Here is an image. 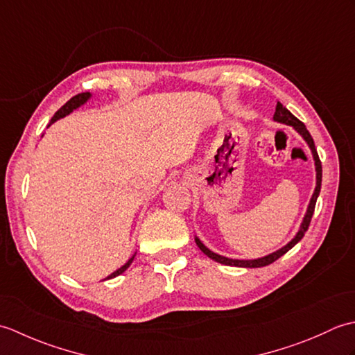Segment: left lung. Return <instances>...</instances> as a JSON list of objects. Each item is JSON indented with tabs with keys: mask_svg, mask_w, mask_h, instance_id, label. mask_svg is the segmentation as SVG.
<instances>
[{
	"mask_svg": "<svg viewBox=\"0 0 355 355\" xmlns=\"http://www.w3.org/2000/svg\"><path fill=\"white\" fill-rule=\"evenodd\" d=\"M273 119L276 120V122H281V123H285V125H291L294 130H296L302 137L305 139V141L308 143V146L311 148V153H313V157H314V162H315V172H318V184H315V189H314V193L311 197V201H310V206H308V210H306V215L304 218V223L302 225H300V230L297 232V235L294 236L288 244H286L285 247H282L281 250H277L275 253H271L268 256H263V258H259V259H252V261H239V259H230V258H224V256H220L216 254L214 252H210L209 248L201 243V241L197 238L195 239V243H197V245L200 247V250L207 254L210 259H214L216 262L220 263H224V266H230V267H244V268H258V267H266V266H270L271 262H275L276 259L281 258L282 254H285L288 250H291V248L296 245L300 239L304 238L305 232L308 230V227H310V223H311V218H313V214H314V207H315V201H318V197L320 193V186H322V163H320V158H319V154H318V149H315L314 146V140L311 137V134L308 132L306 126L300 122V120L297 117H294L291 112L286 110L284 105L281 102H277L276 105V111H275V116Z\"/></svg>",
	"mask_w": 355,
	"mask_h": 355,
	"instance_id": "8db88e82",
	"label": "left lung"
}]
</instances>
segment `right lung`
I'll list each match as a JSON object with an SVG mask.
<instances>
[{"instance_id": "add662e5", "label": "right lung", "mask_w": 355, "mask_h": 355, "mask_svg": "<svg viewBox=\"0 0 355 355\" xmlns=\"http://www.w3.org/2000/svg\"><path fill=\"white\" fill-rule=\"evenodd\" d=\"M88 97H89V93H80V94H76L74 97H71V99H70L69 102H67L62 108H59V110H58V112H56L55 116H53V119L50 120V123H49V125L55 123L58 119H61V117H65L67 114H70V112H71L74 108H78V107H80L82 103H85V102L88 101ZM132 261H134V256H132V258H131L130 261H128V262L125 263L123 267H120L119 270H116L114 273H111L107 279H111V277H116V276H119V275H122L123 271H125L128 267L131 266V262H132Z\"/></svg>"}]
</instances>
